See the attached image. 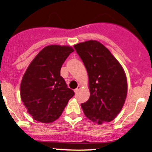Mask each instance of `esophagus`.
Wrapping results in <instances>:
<instances>
[{"instance_id": "1", "label": "esophagus", "mask_w": 152, "mask_h": 152, "mask_svg": "<svg viewBox=\"0 0 152 152\" xmlns=\"http://www.w3.org/2000/svg\"><path fill=\"white\" fill-rule=\"evenodd\" d=\"M80 89H81V86H79H79H78V87L76 88V89H74V91H75V92H78V91H79Z\"/></svg>"}]
</instances>
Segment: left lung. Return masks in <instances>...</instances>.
Returning <instances> with one entry per match:
<instances>
[{
	"label": "left lung",
	"instance_id": "8db88e82",
	"mask_svg": "<svg viewBox=\"0 0 152 152\" xmlns=\"http://www.w3.org/2000/svg\"><path fill=\"white\" fill-rule=\"evenodd\" d=\"M89 77L90 96L81 104L93 122H110L119 114L127 95V79L120 63L107 48L96 40L75 45Z\"/></svg>",
	"mask_w": 152,
	"mask_h": 152
}]
</instances>
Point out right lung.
I'll list each match as a JSON object with an SVG mask.
<instances>
[{
  "label": "right lung",
  "instance_id": "obj_1",
  "mask_svg": "<svg viewBox=\"0 0 152 152\" xmlns=\"http://www.w3.org/2000/svg\"><path fill=\"white\" fill-rule=\"evenodd\" d=\"M72 52L69 46H47L28 66L20 93L27 112L35 121L44 123L56 121L74 95L61 76L63 63Z\"/></svg>",
  "mask_w": 152,
  "mask_h": 152
}]
</instances>
